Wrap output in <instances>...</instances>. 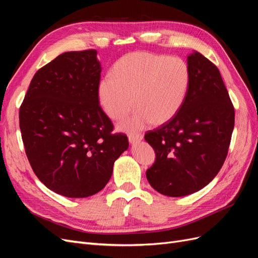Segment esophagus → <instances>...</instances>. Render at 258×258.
Here are the masks:
<instances>
[{
	"instance_id": "34e87169",
	"label": "esophagus",
	"mask_w": 258,
	"mask_h": 258,
	"mask_svg": "<svg viewBox=\"0 0 258 258\" xmlns=\"http://www.w3.org/2000/svg\"><path fill=\"white\" fill-rule=\"evenodd\" d=\"M128 139H129V142L131 144H134L136 142L141 141V140L143 139V136H142V134H130Z\"/></svg>"
}]
</instances>
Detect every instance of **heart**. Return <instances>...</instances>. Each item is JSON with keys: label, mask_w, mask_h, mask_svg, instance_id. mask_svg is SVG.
<instances>
[{"label": "heart", "mask_w": 258, "mask_h": 258, "mask_svg": "<svg viewBox=\"0 0 258 258\" xmlns=\"http://www.w3.org/2000/svg\"><path fill=\"white\" fill-rule=\"evenodd\" d=\"M190 81L189 67L181 58L130 52L115 62L111 76L101 80L98 99L104 113L114 120L123 119L137 107L136 115L122 121L119 128L139 130L151 122L162 124L173 119L188 95Z\"/></svg>", "instance_id": "1"}]
</instances>
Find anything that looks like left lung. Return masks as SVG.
<instances>
[{
  "mask_svg": "<svg viewBox=\"0 0 258 258\" xmlns=\"http://www.w3.org/2000/svg\"><path fill=\"white\" fill-rule=\"evenodd\" d=\"M188 95L173 119L147 131L156 159L146 177L155 190L182 197L204 188L221 170L228 153L235 108L218 69L198 51L187 57Z\"/></svg>",
  "mask_w": 258,
  "mask_h": 258,
  "instance_id": "obj_1",
  "label": "left lung"
}]
</instances>
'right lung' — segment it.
Instances as JSON below:
<instances>
[{"mask_svg":"<svg viewBox=\"0 0 258 258\" xmlns=\"http://www.w3.org/2000/svg\"><path fill=\"white\" fill-rule=\"evenodd\" d=\"M101 64L97 50L68 51L33 76L19 111L29 162L50 190L69 198L99 192L110 181L128 138L98 99Z\"/></svg>","mask_w":258,"mask_h":258,"instance_id":"add662e5","label":"right lung"}]
</instances>
